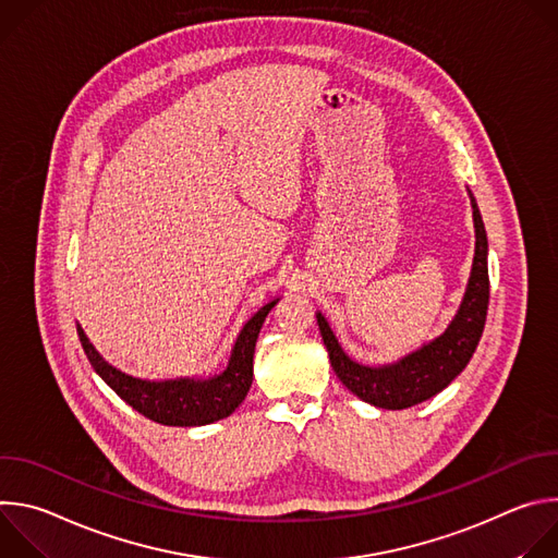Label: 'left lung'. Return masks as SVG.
Returning <instances> with one entry per match:
<instances>
[{"mask_svg":"<svg viewBox=\"0 0 558 558\" xmlns=\"http://www.w3.org/2000/svg\"><path fill=\"white\" fill-rule=\"evenodd\" d=\"M470 203L476 238L472 271L454 320L439 338L392 364L364 366L342 351L325 315H315L336 375L360 400L388 411H402L426 402L465 368L476 344H480L490 300L488 235L472 194Z\"/></svg>","mask_w":558,"mask_h":558,"instance_id":"left-lung-1","label":"left lung"}]
</instances>
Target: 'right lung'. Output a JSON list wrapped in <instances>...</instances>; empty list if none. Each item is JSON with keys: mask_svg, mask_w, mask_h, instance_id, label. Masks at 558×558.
I'll return each instance as SVG.
<instances>
[{"mask_svg": "<svg viewBox=\"0 0 558 558\" xmlns=\"http://www.w3.org/2000/svg\"><path fill=\"white\" fill-rule=\"evenodd\" d=\"M276 302L278 300L265 304L243 327L231 349L227 368L220 375L207 379L181 377L166 381H149L125 375L119 368L110 366L99 355V351L90 344L84 329L78 325L76 333L93 368L134 411L163 426H205L229 417L247 397L254 379L256 340L267 313L276 306Z\"/></svg>", "mask_w": 558, "mask_h": 558, "instance_id": "add662e5", "label": "right lung"}]
</instances>
